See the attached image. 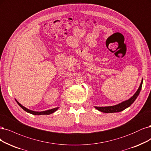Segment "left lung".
I'll return each mask as SVG.
<instances>
[{
	"mask_svg": "<svg viewBox=\"0 0 151 151\" xmlns=\"http://www.w3.org/2000/svg\"><path fill=\"white\" fill-rule=\"evenodd\" d=\"M143 82V79L141 81V84H140L137 91L136 92V93L130 98L128 100H126L125 101H123L121 103H119L117 105L112 106H106V107H97L94 106V107L97 109V110L101 112H104V113H113V112H119L124 111V109L131 106L132 104L136 101L137 97H138L140 92H141L142 86Z\"/></svg>",
	"mask_w": 151,
	"mask_h": 151,
	"instance_id": "obj_1",
	"label": "left lung"
}]
</instances>
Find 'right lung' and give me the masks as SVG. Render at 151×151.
<instances>
[{"label":"right lung","mask_w":151,"mask_h":151,"mask_svg":"<svg viewBox=\"0 0 151 151\" xmlns=\"http://www.w3.org/2000/svg\"><path fill=\"white\" fill-rule=\"evenodd\" d=\"M15 101H16L17 103L19 104V106L21 107L22 109H24V110L25 111H26L27 112H29L31 114H33V115H49V114H50L52 113H54V112H55L59 108V107H55V108H53V109H49V110H47V111H32V110H30V109H27L24 106H23L22 105L20 104L15 99Z\"/></svg>","instance_id":"right-lung-1"}]
</instances>
